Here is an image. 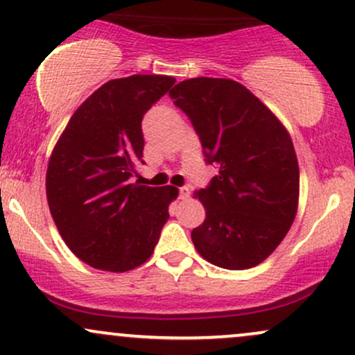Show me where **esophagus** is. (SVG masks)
Wrapping results in <instances>:
<instances>
[{
    "label": "esophagus",
    "mask_w": 355,
    "mask_h": 355,
    "mask_svg": "<svg viewBox=\"0 0 355 355\" xmlns=\"http://www.w3.org/2000/svg\"><path fill=\"white\" fill-rule=\"evenodd\" d=\"M189 194H191V189L187 186H182V187H179V198L181 199H186V198H189Z\"/></svg>",
    "instance_id": "1"
}]
</instances>
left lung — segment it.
I'll list each match as a JSON object with an SVG mask.
<instances>
[{
    "label": "left lung",
    "mask_w": 355,
    "mask_h": 355,
    "mask_svg": "<svg viewBox=\"0 0 355 355\" xmlns=\"http://www.w3.org/2000/svg\"><path fill=\"white\" fill-rule=\"evenodd\" d=\"M169 96L193 124L204 161L219 169L198 191L206 219L191 232L194 248L218 268L261 264L297 212L299 164L289 132L232 79H186Z\"/></svg>",
    "instance_id": "obj_1"
}]
</instances>
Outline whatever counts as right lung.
<instances>
[{
  "instance_id": "obj_1",
  "label": "right lung",
  "mask_w": 355,
  "mask_h": 355,
  "mask_svg": "<svg viewBox=\"0 0 355 355\" xmlns=\"http://www.w3.org/2000/svg\"><path fill=\"white\" fill-rule=\"evenodd\" d=\"M176 83L171 76L135 74L94 91L54 146L46 196L68 248L91 268L126 272L151 257L169 219L173 186L131 184L144 164L141 121Z\"/></svg>"
}]
</instances>
